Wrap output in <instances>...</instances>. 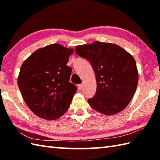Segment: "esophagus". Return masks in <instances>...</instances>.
Listing matches in <instances>:
<instances>
[{
	"instance_id": "esophagus-1",
	"label": "esophagus",
	"mask_w": 160,
	"mask_h": 160,
	"mask_svg": "<svg viewBox=\"0 0 160 160\" xmlns=\"http://www.w3.org/2000/svg\"><path fill=\"white\" fill-rule=\"evenodd\" d=\"M78 89H79V90H82V88H83V84H78Z\"/></svg>"
}]
</instances>
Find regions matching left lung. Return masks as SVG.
Masks as SVG:
<instances>
[{"label": "left lung", "mask_w": 160, "mask_h": 160, "mask_svg": "<svg viewBox=\"0 0 160 160\" xmlns=\"http://www.w3.org/2000/svg\"><path fill=\"white\" fill-rule=\"evenodd\" d=\"M77 55L90 62L97 82L96 93L88 102L106 115L116 114L127 107L138 83L134 58L115 44L95 41L76 46Z\"/></svg>", "instance_id": "left-lung-1"}]
</instances>
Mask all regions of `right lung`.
I'll return each instance as SVG.
<instances>
[{
    "label": "right lung",
    "instance_id": "obj_1",
    "mask_svg": "<svg viewBox=\"0 0 160 160\" xmlns=\"http://www.w3.org/2000/svg\"><path fill=\"white\" fill-rule=\"evenodd\" d=\"M73 49L52 44L35 51L22 63L18 86L26 104L37 116L56 120L69 108L77 87L69 82L67 65Z\"/></svg>",
    "mask_w": 160,
    "mask_h": 160
}]
</instances>
